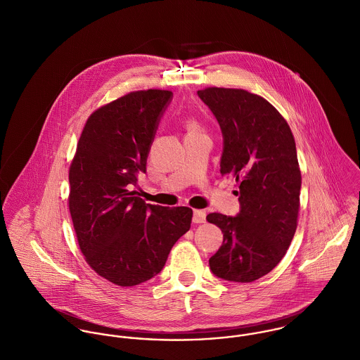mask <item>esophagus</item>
<instances>
[{
  "mask_svg": "<svg viewBox=\"0 0 360 360\" xmlns=\"http://www.w3.org/2000/svg\"><path fill=\"white\" fill-rule=\"evenodd\" d=\"M206 213L204 210H200V209H195L194 210V216H193V221L194 223H205Z\"/></svg>",
  "mask_w": 360,
  "mask_h": 360,
  "instance_id": "34e87169",
  "label": "esophagus"
}]
</instances>
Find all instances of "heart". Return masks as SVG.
<instances>
[{
    "label": "heart",
    "mask_w": 360,
    "mask_h": 360,
    "mask_svg": "<svg viewBox=\"0 0 360 360\" xmlns=\"http://www.w3.org/2000/svg\"><path fill=\"white\" fill-rule=\"evenodd\" d=\"M186 127H187L188 133H190V131H198V130H200L198 124H197L194 120H187V123H186Z\"/></svg>",
    "instance_id": "heart-1"
}]
</instances>
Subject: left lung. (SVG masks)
<instances>
[{
  "instance_id": "8db88e82",
  "label": "left lung",
  "mask_w": 360,
  "mask_h": 360,
  "mask_svg": "<svg viewBox=\"0 0 360 360\" xmlns=\"http://www.w3.org/2000/svg\"><path fill=\"white\" fill-rule=\"evenodd\" d=\"M198 97L223 134L221 176L238 183L240 213H209L223 244L209 259L219 278L251 283L271 271L285 255L297 230L301 170L295 140L280 112L241 89L207 87Z\"/></svg>"
}]
</instances>
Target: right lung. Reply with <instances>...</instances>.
Instances as JSON below:
<instances>
[{
    "instance_id": "right-lung-1",
    "label": "right lung",
    "mask_w": 360,
    "mask_h": 360,
    "mask_svg": "<svg viewBox=\"0 0 360 360\" xmlns=\"http://www.w3.org/2000/svg\"><path fill=\"white\" fill-rule=\"evenodd\" d=\"M172 97L167 90L133 91L93 112L69 169V210L80 251L96 273L120 287L160 273L191 227L193 209L146 204L133 191Z\"/></svg>"
}]
</instances>
